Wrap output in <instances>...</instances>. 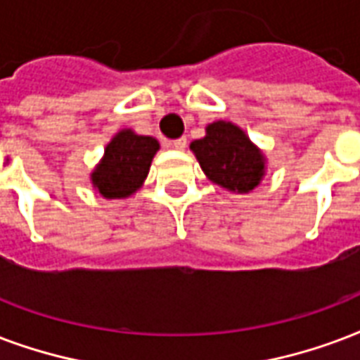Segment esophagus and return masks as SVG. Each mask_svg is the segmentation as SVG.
<instances>
[{
  "instance_id": "esophagus-1",
  "label": "esophagus",
  "mask_w": 360,
  "mask_h": 360,
  "mask_svg": "<svg viewBox=\"0 0 360 360\" xmlns=\"http://www.w3.org/2000/svg\"><path fill=\"white\" fill-rule=\"evenodd\" d=\"M172 147L177 150H183L186 147V137H179V139H174L172 141Z\"/></svg>"
}]
</instances>
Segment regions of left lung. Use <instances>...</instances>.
Returning <instances> with one entry per match:
<instances>
[{"label":"left lung","instance_id":"8db88e82","mask_svg":"<svg viewBox=\"0 0 360 360\" xmlns=\"http://www.w3.org/2000/svg\"><path fill=\"white\" fill-rule=\"evenodd\" d=\"M191 149L204 174L232 192L253 191L264 175L262 153L232 122L219 120L210 124L205 137L192 141Z\"/></svg>","mask_w":360,"mask_h":360}]
</instances>
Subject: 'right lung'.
Instances as JSON below:
<instances>
[{
    "mask_svg": "<svg viewBox=\"0 0 360 360\" xmlns=\"http://www.w3.org/2000/svg\"><path fill=\"white\" fill-rule=\"evenodd\" d=\"M155 137L122 130L107 145L105 156L92 174V185L103 198H126L136 192L149 174L153 156L158 150Z\"/></svg>",
    "mask_w": 360,
    "mask_h": 360,
    "instance_id": "right-lung-1",
    "label": "right lung"
}]
</instances>
